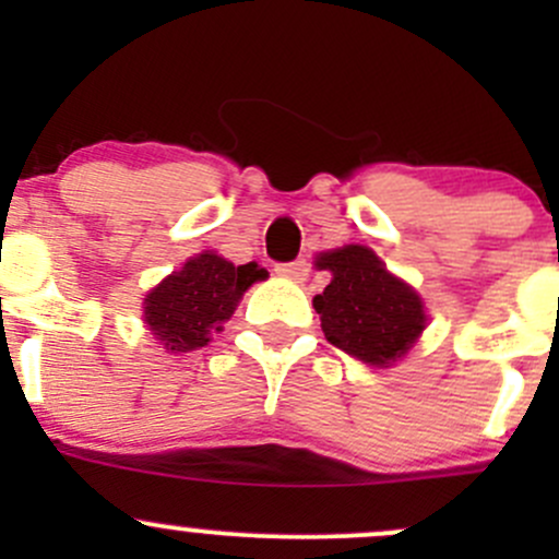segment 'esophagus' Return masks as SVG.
<instances>
[{
    "label": "esophagus",
    "mask_w": 559,
    "mask_h": 559,
    "mask_svg": "<svg viewBox=\"0 0 559 559\" xmlns=\"http://www.w3.org/2000/svg\"><path fill=\"white\" fill-rule=\"evenodd\" d=\"M275 273H278L281 278H289V281H295V284H302V281L308 278V273H311V267H308L306 259H295V262L278 264V267H275Z\"/></svg>",
    "instance_id": "34e87169"
}]
</instances>
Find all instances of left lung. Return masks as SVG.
Wrapping results in <instances>:
<instances>
[{
	"label": "left lung",
	"mask_w": 559,
	"mask_h": 559,
	"mask_svg": "<svg viewBox=\"0 0 559 559\" xmlns=\"http://www.w3.org/2000/svg\"><path fill=\"white\" fill-rule=\"evenodd\" d=\"M332 281L313 297L324 337L341 352L389 368L403 359L427 326L421 297L392 275L368 246L332 248L316 257Z\"/></svg>",
	"instance_id": "8db88e82"
}]
</instances>
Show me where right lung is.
<instances>
[{
	"label": "right lung",
	"mask_w": 559,
	"mask_h": 559,
	"mask_svg": "<svg viewBox=\"0 0 559 559\" xmlns=\"http://www.w3.org/2000/svg\"><path fill=\"white\" fill-rule=\"evenodd\" d=\"M264 278L267 270L257 262L235 267L216 251H202L145 295L143 321L165 352H197L222 332L248 286Z\"/></svg>",
	"instance_id": "obj_1"
}]
</instances>
